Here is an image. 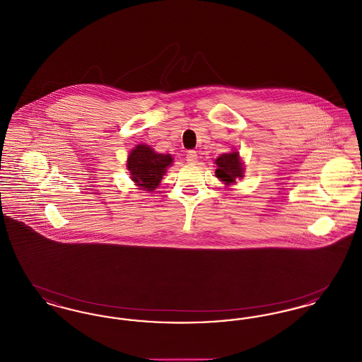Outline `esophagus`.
Returning <instances> with one entry per match:
<instances>
[{"instance_id": "34e87169", "label": "esophagus", "mask_w": 362, "mask_h": 362, "mask_svg": "<svg viewBox=\"0 0 362 362\" xmlns=\"http://www.w3.org/2000/svg\"><path fill=\"white\" fill-rule=\"evenodd\" d=\"M186 160H187L189 163H195V161L198 160V155H197V152H195V151H189V152H187V155H186Z\"/></svg>"}]
</instances>
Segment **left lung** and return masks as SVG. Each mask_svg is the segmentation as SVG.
<instances>
[{
  "instance_id": "8db88e82",
  "label": "left lung",
  "mask_w": 362,
  "mask_h": 362,
  "mask_svg": "<svg viewBox=\"0 0 362 362\" xmlns=\"http://www.w3.org/2000/svg\"><path fill=\"white\" fill-rule=\"evenodd\" d=\"M216 164H217L216 176L226 185L235 183L238 177L243 176V165H241L240 157L238 152L220 156L216 160Z\"/></svg>"
}]
</instances>
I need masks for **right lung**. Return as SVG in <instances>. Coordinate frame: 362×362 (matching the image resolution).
I'll return each mask as SVG.
<instances>
[{"instance_id":"obj_1","label":"right lung","mask_w":362,"mask_h":362,"mask_svg":"<svg viewBox=\"0 0 362 362\" xmlns=\"http://www.w3.org/2000/svg\"><path fill=\"white\" fill-rule=\"evenodd\" d=\"M171 163V155L156 153L151 146L138 145L127 158V170L132 173V179L137 186L146 191H152L158 186Z\"/></svg>"}]
</instances>
